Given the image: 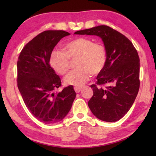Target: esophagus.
<instances>
[{"mask_svg": "<svg viewBox=\"0 0 156 156\" xmlns=\"http://www.w3.org/2000/svg\"><path fill=\"white\" fill-rule=\"evenodd\" d=\"M74 88V90L76 91V93H79V92H80L81 90L82 87H75Z\"/></svg>", "mask_w": 156, "mask_h": 156, "instance_id": "1", "label": "esophagus"}]
</instances>
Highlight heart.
I'll return each mask as SVG.
<instances>
[{"label": "heart", "mask_w": 156, "mask_h": 156, "mask_svg": "<svg viewBox=\"0 0 156 156\" xmlns=\"http://www.w3.org/2000/svg\"><path fill=\"white\" fill-rule=\"evenodd\" d=\"M76 68L64 78L66 84L81 86L97 75L105 68L107 51L101 42L93 41L87 37H77L66 43L64 51L55 49L49 57L51 68L58 74L64 75L69 69V59H76Z\"/></svg>", "instance_id": "obj_1"}]
</instances>
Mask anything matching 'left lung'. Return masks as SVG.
<instances>
[{
	"mask_svg": "<svg viewBox=\"0 0 156 156\" xmlns=\"http://www.w3.org/2000/svg\"><path fill=\"white\" fill-rule=\"evenodd\" d=\"M97 35L107 51L105 68L90 87L93 95L88 102L92 113L101 121L115 122L127 113L140 86V63L137 51L124 35L107 25H99L74 33Z\"/></svg>",
	"mask_w": 156,
	"mask_h": 156,
	"instance_id": "1",
	"label": "left lung"
}]
</instances>
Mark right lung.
<instances>
[{
	"label": "right lung",
	"instance_id": "1",
	"mask_svg": "<svg viewBox=\"0 0 156 156\" xmlns=\"http://www.w3.org/2000/svg\"><path fill=\"white\" fill-rule=\"evenodd\" d=\"M62 30L45 31L23 48L17 61V87L26 107L44 123L62 121L70 110L76 96L72 86L55 92L61 79L49 63L55 46L65 36Z\"/></svg>",
	"mask_w": 156,
	"mask_h": 156
}]
</instances>
